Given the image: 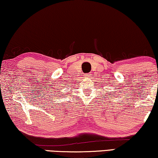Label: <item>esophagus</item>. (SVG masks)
Masks as SVG:
<instances>
[{
	"mask_svg": "<svg viewBox=\"0 0 158 158\" xmlns=\"http://www.w3.org/2000/svg\"><path fill=\"white\" fill-rule=\"evenodd\" d=\"M89 76H90V74H84V78H88V77H89Z\"/></svg>",
	"mask_w": 158,
	"mask_h": 158,
	"instance_id": "esophagus-1",
	"label": "esophagus"
}]
</instances>
